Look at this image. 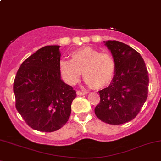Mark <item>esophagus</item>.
I'll list each match as a JSON object with an SVG mask.
<instances>
[{"label":"esophagus","mask_w":161,"mask_h":161,"mask_svg":"<svg viewBox=\"0 0 161 161\" xmlns=\"http://www.w3.org/2000/svg\"><path fill=\"white\" fill-rule=\"evenodd\" d=\"M86 94L85 92H80V91H77V94L79 96L84 95V94Z\"/></svg>","instance_id":"34e87169"}]
</instances>
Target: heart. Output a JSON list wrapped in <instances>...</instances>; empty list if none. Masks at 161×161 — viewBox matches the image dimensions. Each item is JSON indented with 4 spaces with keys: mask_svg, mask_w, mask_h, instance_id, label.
I'll use <instances>...</instances> for the list:
<instances>
[{
    "mask_svg": "<svg viewBox=\"0 0 161 161\" xmlns=\"http://www.w3.org/2000/svg\"><path fill=\"white\" fill-rule=\"evenodd\" d=\"M115 68V61L111 54L89 46L74 51L70 60L61 59L59 63V72L67 84H77L83 73L86 84L94 89L107 87L113 80Z\"/></svg>",
    "mask_w": 161,
    "mask_h": 161,
    "instance_id": "heart-1",
    "label": "heart"
}]
</instances>
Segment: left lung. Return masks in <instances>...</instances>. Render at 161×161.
Returning <instances> with one entry per match:
<instances>
[{
    "label": "left lung",
    "mask_w": 161,
    "mask_h": 161,
    "mask_svg": "<svg viewBox=\"0 0 161 161\" xmlns=\"http://www.w3.org/2000/svg\"><path fill=\"white\" fill-rule=\"evenodd\" d=\"M104 42L116 68L110 85L98 92L101 100L94 113L105 123L120 125L132 120L147 101L148 71L140 54L130 46L115 40Z\"/></svg>",
    "instance_id": "1"
}]
</instances>
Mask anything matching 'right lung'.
I'll return each instance as SVG.
<instances>
[{
  "instance_id": "obj_1",
  "label": "right lung",
  "mask_w": 161,
  "mask_h": 161,
  "mask_svg": "<svg viewBox=\"0 0 161 161\" xmlns=\"http://www.w3.org/2000/svg\"><path fill=\"white\" fill-rule=\"evenodd\" d=\"M59 46H46L20 66L14 81L15 107L26 123L40 132L64 126L77 94L61 80Z\"/></svg>"
}]
</instances>
